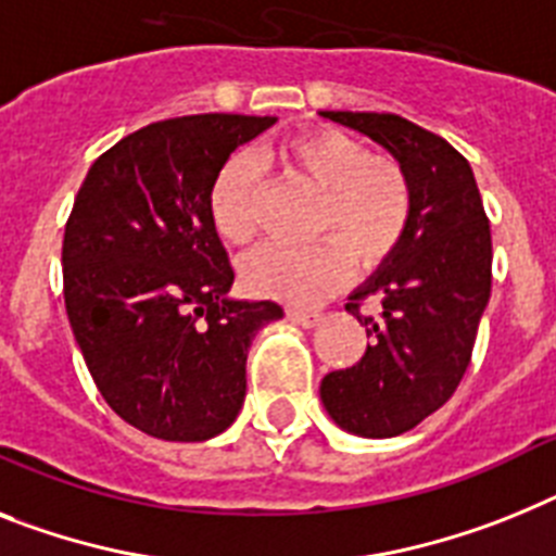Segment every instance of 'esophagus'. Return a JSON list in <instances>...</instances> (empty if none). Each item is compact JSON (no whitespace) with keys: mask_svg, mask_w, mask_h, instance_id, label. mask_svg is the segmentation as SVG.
I'll return each mask as SVG.
<instances>
[{"mask_svg":"<svg viewBox=\"0 0 556 556\" xmlns=\"http://www.w3.org/2000/svg\"><path fill=\"white\" fill-rule=\"evenodd\" d=\"M288 319L302 325V328H314V325L321 321V314H316V311H302V307H288Z\"/></svg>","mask_w":556,"mask_h":556,"instance_id":"1","label":"esophagus"}]
</instances>
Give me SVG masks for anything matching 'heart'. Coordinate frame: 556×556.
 <instances>
[{"label": "heart", "instance_id": "b5f03b06", "mask_svg": "<svg viewBox=\"0 0 556 556\" xmlns=\"http://www.w3.org/2000/svg\"><path fill=\"white\" fill-rule=\"evenodd\" d=\"M279 157L321 191L311 245H265L242 263V279L260 296L314 305L344 286L353 256L362 268L384 265L413 223V184L395 161L339 129H311L288 138ZM263 175L251 157L231 155L208 189V214L226 242L245 245L260 228Z\"/></svg>", "mask_w": 556, "mask_h": 556}]
</instances>
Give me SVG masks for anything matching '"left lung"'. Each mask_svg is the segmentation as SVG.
Wrapping results in <instances>:
<instances>
[{
    "mask_svg": "<svg viewBox=\"0 0 556 556\" xmlns=\"http://www.w3.org/2000/svg\"><path fill=\"white\" fill-rule=\"evenodd\" d=\"M393 152L413 184V223L348 307L370 344L353 367L321 379L336 424L365 438L418 427L458 390L472 362L480 316L492 293V228L472 166L441 135L393 112H321ZM376 301L380 314L361 305Z\"/></svg>",
    "mask_w": 556,
    "mask_h": 556,
    "instance_id": "1",
    "label": "left lung"
}]
</instances>
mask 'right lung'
Segmentation results:
<instances>
[{
	"mask_svg": "<svg viewBox=\"0 0 556 556\" xmlns=\"http://www.w3.org/2000/svg\"><path fill=\"white\" fill-rule=\"evenodd\" d=\"M270 115L206 112L155 121L110 147L64 226V307L98 393L135 429L206 441L245 399L254 333L277 302H240L208 189Z\"/></svg>",
	"mask_w": 556,
	"mask_h": 556,
	"instance_id": "add662e5",
	"label": "right lung"
}]
</instances>
